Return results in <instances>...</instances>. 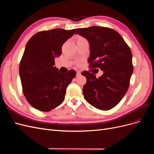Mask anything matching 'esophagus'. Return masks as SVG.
I'll return each instance as SVG.
<instances>
[{
    "instance_id": "obj_1",
    "label": "esophagus",
    "mask_w": 154,
    "mask_h": 154,
    "mask_svg": "<svg viewBox=\"0 0 154 154\" xmlns=\"http://www.w3.org/2000/svg\"><path fill=\"white\" fill-rule=\"evenodd\" d=\"M80 75H81V72L80 71H77V72H76V76H80Z\"/></svg>"
}]
</instances>
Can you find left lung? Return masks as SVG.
Returning <instances> with one entry per match:
<instances>
[{"label": "left lung", "instance_id": "1", "mask_svg": "<svg viewBox=\"0 0 154 154\" xmlns=\"http://www.w3.org/2000/svg\"><path fill=\"white\" fill-rule=\"evenodd\" d=\"M76 34L87 40L91 68H100L103 75L83 71L87 82L84 98L95 108L108 110L114 108L127 92L133 72L132 56L123 37L112 29L99 26L76 29Z\"/></svg>", "mask_w": 154, "mask_h": 154}]
</instances>
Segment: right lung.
<instances>
[{
    "instance_id": "1",
    "label": "right lung",
    "mask_w": 154,
    "mask_h": 154,
    "mask_svg": "<svg viewBox=\"0 0 154 154\" xmlns=\"http://www.w3.org/2000/svg\"><path fill=\"white\" fill-rule=\"evenodd\" d=\"M76 29H54L37 32L27 42L19 67L24 94L33 108L49 112L61 104L66 88L76 71L58 72L54 58L62 54V47Z\"/></svg>"
}]
</instances>
